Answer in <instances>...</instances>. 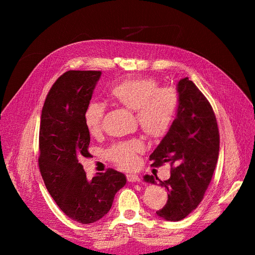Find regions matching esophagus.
<instances>
[{
  "instance_id": "34e87169",
  "label": "esophagus",
  "mask_w": 255,
  "mask_h": 255,
  "mask_svg": "<svg viewBox=\"0 0 255 255\" xmlns=\"http://www.w3.org/2000/svg\"><path fill=\"white\" fill-rule=\"evenodd\" d=\"M127 181L128 182H139L140 177L136 174H127Z\"/></svg>"
}]
</instances>
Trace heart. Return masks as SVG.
Instances as JSON below:
<instances>
[{
  "label": "heart",
  "mask_w": 255,
  "mask_h": 255,
  "mask_svg": "<svg viewBox=\"0 0 255 255\" xmlns=\"http://www.w3.org/2000/svg\"><path fill=\"white\" fill-rule=\"evenodd\" d=\"M108 97L116 104L129 111H134L136 119L142 131L151 138H160L169 131L178 108V93L171 86H161L152 78L127 79L114 84L108 91ZM105 106L91 102L85 107L83 122L91 136L102 131ZM143 150L139 139L125 140L113 143L105 151L108 160L122 169L136 166L138 154Z\"/></svg>",
  "instance_id": "heart-1"
}]
</instances>
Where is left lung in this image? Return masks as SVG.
I'll list each match as a JSON object with an SVG mask.
<instances>
[{
  "mask_svg": "<svg viewBox=\"0 0 255 255\" xmlns=\"http://www.w3.org/2000/svg\"><path fill=\"white\" fill-rule=\"evenodd\" d=\"M177 115L170 130L150 155L153 166L171 164L169 180L145 175L144 181L167 189V202L156 211L169 221L182 220L202 202L217 164L219 130L210 103L188 78L177 84Z\"/></svg>",
  "mask_w": 255,
  "mask_h": 255,
  "instance_id": "8db88e82",
  "label": "left lung"
}]
</instances>
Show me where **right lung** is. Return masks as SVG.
I'll return each instance as SVG.
<instances>
[{
  "instance_id": "1",
  "label": "right lung",
  "mask_w": 255,
  "mask_h": 255,
  "mask_svg": "<svg viewBox=\"0 0 255 255\" xmlns=\"http://www.w3.org/2000/svg\"><path fill=\"white\" fill-rule=\"evenodd\" d=\"M101 71L63 73L48 92L41 111L39 164L48 192L64 214L80 224H92L110 211L126 176L114 169L89 181L81 156L90 155V133L83 113L100 80Z\"/></svg>"
}]
</instances>
